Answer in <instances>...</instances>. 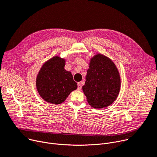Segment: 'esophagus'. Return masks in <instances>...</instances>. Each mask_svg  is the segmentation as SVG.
<instances>
[{
  "label": "esophagus",
  "mask_w": 157,
  "mask_h": 157,
  "mask_svg": "<svg viewBox=\"0 0 157 157\" xmlns=\"http://www.w3.org/2000/svg\"><path fill=\"white\" fill-rule=\"evenodd\" d=\"M82 88V82H78V90H81Z\"/></svg>",
  "instance_id": "1"
}]
</instances>
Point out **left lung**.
I'll return each mask as SVG.
<instances>
[{"mask_svg": "<svg viewBox=\"0 0 157 157\" xmlns=\"http://www.w3.org/2000/svg\"><path fill=\"white\" fill-rule=\"evenodd\" d=\"M89 67L83 93L93 108L107 107L115 101L120 90L118 70L109 58L101 54L91 59Z\"/></svg>", "mask_w": 157, "mask_h": 157, "instance_id": "1", "label": "left lung"}]
</instances>
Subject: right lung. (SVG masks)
Instances as JSON below:
<instances>
[{
  "label": "right lung",
  "mask_w": 157,
  "mask_h": 157,
  "mask_svg": "<svg viewBox=\"0 0 157 157\" xmlns=\"http://www.w3.org/2000/svg\"><path fill=\"white\" fill-rule=\"evenodd\" d=\"M65 59L54 56L41 67L37 76L36 87L41 98L52 104H61L77 89L72 74L64 69Z\"/></svg>",
  "instance_id": "add662e5"
}]
</instances>
